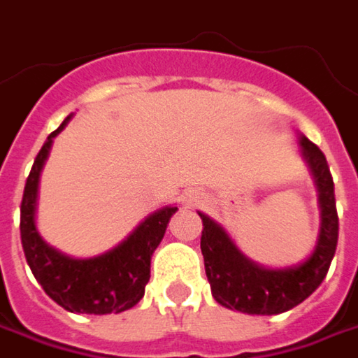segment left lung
<instances>
[{"label":"left lung","mask_w":358,"mask_h":358,"mask_svg":"<svg viewBox=\"0 0 358 358\" xmlns=\"http://www.w3.org/2000/svg\"><path fill=\"white\" fill-rule=\"evenodd\" d=\"M303 156L319 190L320 232L313 255L288 268H264L248 260L224 232V228L202 218L200 248L212 296L226 308L246 315H280L308 299L324 280L338 241V216L334 202V182L324 154L317 144L301 136Z\"/></svg>","instance_id":"1"}]
</instances>
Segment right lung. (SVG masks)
<instances>
[{"label":"right lung","instance_id":"1","mask_svg":"<svg viewBox=\"0 0 358 358\" xmlns=\"http://www.w3.org/2000/svg\"><path fill=\"white\" fill-rule=\"evenodd\" d=\"M70 116L48 136L31 172L25 182L22 198V246L25 260L45 294L70 313L110 315L124 313L140 303L150 280V260L164 238L176 206H164L152 212L136 226L132 234L112 250L94 258H70L45 244L36 228V202L41 168L48 160L52 142L66 128Z\"/></svg>","mask_w":358,"mask_h":358}]
</instances>
